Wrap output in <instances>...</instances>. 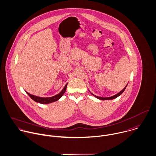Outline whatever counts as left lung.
Returning <instances> with one entry per match:
<instances>
[{
  "label": "left lung",
  "instance_id": "1",
  "mask_svg": "<svg viewBox=\"0 0 156 156\" xmlns=\"http://www.w3.org/2000/svg\"><path fill=\"white\" fill-rule=\"evenodd\" d=\"M127 85H128V84H127ZM126 85V86H127ZM126 86L123 88V90H122L120 92H119V93H117V94H115V95H114V96H111V97H110V98H101V97H98V96H94L96 98H97L98 99H101V100H103V101H105V100H111V99H115V98H117L118 96H119L120 95H121L123 93V91H125V88H126Z\"/></svg>",
  "mask_w": 156,
  "mask_h": 156
}]
</instances>
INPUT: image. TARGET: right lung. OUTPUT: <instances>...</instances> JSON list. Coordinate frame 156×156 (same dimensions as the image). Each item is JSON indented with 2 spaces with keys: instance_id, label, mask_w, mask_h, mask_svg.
I'll return each mask as SVG.
<instances>
[{
  "instance_id": "1",
  "label": "right lung",
  "mask_w": 156,
  "mask_h": 156,
  "mask_svg": "<svg viewBox=\"0 0 156 156\" xmlns=\"http://www.w3.org/2000/svg\"><path fill=\"white\" fill-rule=\"evenodd\" d=\"M67 84L68 83H66L65 85V87L63 88V89L62 90V91L60 93H58V94H57V95H55L54 96L51 97V98H41V97H38V96H36L30 94V93H28L27 92V93L28 94V95L33 101H34L36 102H38V103L42 104H50V103H52V102H55V101H58L63 96V94L65 93V92L66 91Z\"/></svg>"
}]
</instances>
